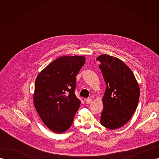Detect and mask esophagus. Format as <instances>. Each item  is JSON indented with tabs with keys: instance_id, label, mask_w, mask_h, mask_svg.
Listing matches in <instances>:
<instances>
[{
	"instance_id": "esophagus-1",
	"label": "esophagus",
	"mask_w": 159,
	"mask_h": 159,
	"mask_svg": "<svg viewBox=\"0 0 159 159\" xmlns=\"http://www.w3.org/2000/svg\"><path fill=\"white\" fill-rule=\"evenodd\" d=\"M91 102H92V100H91V98H88L86 100V103L88 104H89L91 103Z\"/></svg>"
}]
</instances>
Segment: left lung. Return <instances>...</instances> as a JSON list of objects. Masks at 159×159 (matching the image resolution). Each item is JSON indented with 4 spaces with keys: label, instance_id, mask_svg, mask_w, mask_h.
I'll return each instance as SVG.
<instances>
[{
    "label": "left lung",
    "instance_id": "left-lung-1",
    "mask_svg": "<svg viewBox=\"0 0 159 159\" xmlns=\"http://www.w3.org/2000/svg\"><path fill=\"white\" fill-rule=\"evenodd\" d=\"M97 60L106 84L101 124L108 129H118L129 121L137 109L139 86L132 71L119 58L103 54Z\"/></svg>",
    "mask_w": 159,
    "mask_h": 159
}]
</instances>
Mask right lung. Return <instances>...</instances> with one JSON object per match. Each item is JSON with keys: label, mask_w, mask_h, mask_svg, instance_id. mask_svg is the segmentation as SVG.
<instances>
[{"label": "right lung", "mask_w": 159, "mask_h": 159, "mask_svg": "<svg viewBox=\"0 0 159 159\" xmlns=\"http://www.w3.org/2000/svg\"><path fill=\"white\" fill-rule=\"evenodd\" d=\"M83 56L57 58L37 77L33 102L40 119L52 131L68 130L80 104L75 94L76 76L84 64Z\"/></svg>", "instance_id": "obj_1"}]
</instances>
